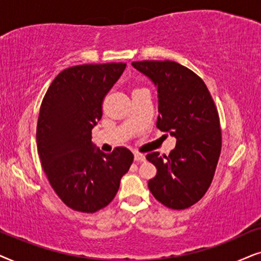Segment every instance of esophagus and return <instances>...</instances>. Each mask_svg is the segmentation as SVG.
I'll use <instances>...</instances> for the list:
<instances>
[{"label":"esophagus","instance_id":"1","mask_svg":"<svg viewBox=\"0 0 261 261\" xmlns=\"http://www.w3.org/2000/svg\"><path fill=\"white\" fill-rule=\"evenodd\" d=\"M134 159H135V161H137V162L145 161V156L143 154H140V152H135Z\"/></svg>","mask_w":261,"mask_h":261}]
</instances>
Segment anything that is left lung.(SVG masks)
<instances>
[{
	"mask_svg": "<svg viewBox=\"0 0 261 261\" xmlns=\"http://www.w3.org/2000/svg\"><path fill=\"white\" fill-rule=\"evenodd\" d=\"M133 67L158 89L156 126L176 138L168 156L147 155L158 169L148 187L167 207L187 209L205 194L216 171L222 147L217 109L203 80L181 64L142 61Z\"/></svg>",
	"mask_w": 261,
	"mask_h": 261,
	"instance_id": "left-lung-1",
	"label": "left lung"
}]
</instances>
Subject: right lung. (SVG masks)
I'll list each match as a JSON object with an SVG mask.
<instances>
[{"mask_svg": "<svg viewBox=\"0 0 261 261\" xmlns=\"http://www.w3.org/2000/svg\"><path fill=\"white\" fill-rule=\"evenodd\" d=\"M125 63L83 64L56 76L40 106L37 145L52 189L65 205L93 214L109 205L134 155L118 147L105 154L92 142L102 117V100Z\"/></svg>", "mask_w": 261, "mask_h": 261, "instance_id": "right-lung-1", "label": "right lung"}]
</instances>
